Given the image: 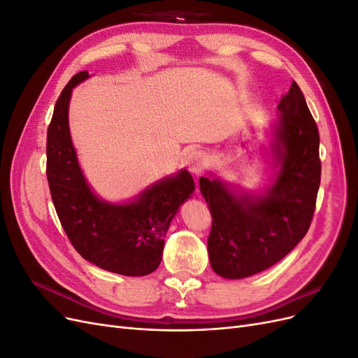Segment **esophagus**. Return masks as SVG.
I'll list each match as a JSON object with an SVG mask.
<instances>
[{
  "label": "esophagus",
  "instance_id": "esophagus-1",
  "mask_svg": "<svg viewBox=\"0 0 358 358\" xmlns=\"http://www.w3.org/2000/svg\"><path fill=\"white\" fill-rule=\"evenodd\" d=\"M206 162H208V157H206V154L201 152V150H192L187 158V166L189 171L196 173V175L204 169Z\"/></svg>",
  "mask_w": 358,
  "mask_h": 358
}]
</instances>
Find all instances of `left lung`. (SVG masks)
Here are the masks:
<instances>
[{"instance_id": "8db88e82", "label": "left lung", "mask_w": 358, "mask_h": 358, "mask_svg": "<svg viewBox=\"0 0 358 358\" xmlns=\"http://www.w3.org/2000/svg\"><path fill=\"white\" fill-rule=\"evenodd\" d=\"M268 149L273 179L246 192L209 173L200 191L212 213L210 266L225 279H242L280 262L306 236L321 180L318 127L299 85L278 104Z\"/></svg>"}]
</instances>
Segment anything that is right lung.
<instances>
[{"label":"right lung","mask_w":358,"mask_h":358,"mask_svg":"<svg viewBox=\"0 0 358 358\" xmlns=\"http://www.w3.org/2000/svg\"><path fill=\"white\" fill-rule=\"evenodd\" d=\"M90 78L80 71L62 90L48 128L46 175L64 231L85 259L107 272L145 276L159 266L164 237L179 208L196 189L189 171L161 179L133 200L110 203L91 189L69 127L73 90Z\"/></svg>","instance_id":"1"}]
</instances>
